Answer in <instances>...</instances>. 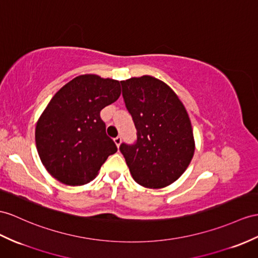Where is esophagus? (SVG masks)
<instances>
[{
	"label": "esophagus",
	"mask_w": 258,
	"mask_h": 258,
	"mask_svg": "<svg viewBox=\"0 0 258 258\" xmlns=\"http://www.w3.org/2000/svg\"><path fill=\"white\" fill-rule=\"evenodd\" d=\"M114 141H115V143H116V146L119 147V146H120V143H121V137H120V136L116 137L115 139H114Z\"/></svg>",
	"instance_id": "34e87169"
}]
</instances>
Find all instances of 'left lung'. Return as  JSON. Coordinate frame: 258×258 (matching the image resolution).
<instances>
[{
  "mask_svg": "<svg viewBox=\"0 0 258 258\" xmlns=\"http://www.w3.org/2000/svg\"><path fill=\"white\" fill-rule=\"evenodd\" d=\"M120 83L137 140L134 144L122 142L119 150L138 184L148 188L168 186L186 171L195 151L184 105L164 82L149 75Z\"/></svg>",
  "mask_w": 258,
  "mask_h": 258,
  "instance_id": "obj_1",
  "label": "left lung"
}]
</instances>
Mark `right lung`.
Returning <instances> with one entry per match:
<instances>
[{
    "label": "right lung",
    "mask_w": 258,
    "mask_h": 258,
    "mask_svg": "<svg viewBox=\"0 0 258 258\" xmlns=\"http://www.w3.org/2000/svg\"><path fill=\"white\" fill-rule=\"evenodd\" d=\"M120 96L116 80L80 75L54 94L36 125V147L47 171L70 186L90 183L117 147L100 110Z\"/></svg>",
    "instance_id": "1"
}]
</instances>
